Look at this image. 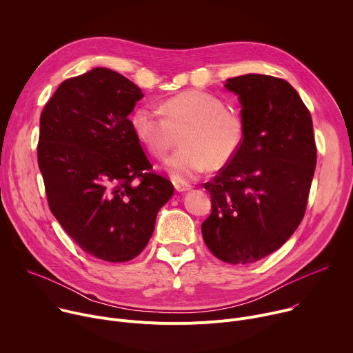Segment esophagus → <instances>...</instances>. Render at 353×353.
<instances>
[{
  "label": "esophagus",
  "mask_w": 353,
  "mask_h": 353,
  "mask_svg": "<svg viewBox=\"0 0 353 353\" xmlns=\"http://www.w3.org/2000/svg\"><path fill=\"white\" fill-rule=\"evenodd\" d=\"M174 188H176V191H179V192H185V191L191 190V185L183 184V183H174Z\"/></svg>",
  "instance_id": "34e87169"
}]
</instances>
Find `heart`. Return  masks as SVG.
Returning a JSON list of instances; mask_svg holds the SVG:
<instances>
[{
    "instance_id": "1",
    "label": "heart",
    "mask_w": 353,
    "mask_h": 353,
    "mask_svg": "<svg viewBox=\"0 0 353 353\" xmlns=\"http://www.w3.org/2000/svg\"><path fill=\"white\" fill-rule=\"evenodd\" d=\"M162 112L165 116L150 108H138L130 124L137 139L158 158L177 143L180 134L183 146L166 162V170L176 183L195 180L210 165H228L243 145V119L226 109L215 94L185 90L168 99Z\"/></svg>"
}]
</instances>
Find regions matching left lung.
<instances>
[{
  "instance_id": "left-lung-1",
  "label": "left lung",
  "mask_w": 353,
  "mask_h": 353,
  "mask_svg": "<svg viewBox=\"0 0 353 353\" xmlns=\"http://www.w3.org/2000/svg\"><path fill=\"white\" fill-rule=\"evenodd\" d=\"M225 86L239 96L244 139L204 184L212 212L201 232L216 259L248 264L274 253L303 219L317 148L310 112L285 79L247 74Z\"/></svg>"
}]
</instances>
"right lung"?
I'll return each instance as SVG.
<instances>
[{"label":"right lung","instance_id":"1","mask_svg":"<svg viewBox=\"0 0 353 353\" xmlns=\"http://www.w3.org/2000/svg\"><path fill=\"white\" fill-rule=\"evenodd\" d=\"M142 90L108 68L65 79L40 116L50 211L85 253L124 263L146 247L173 184L152 172L128 114Z\"/></svg>","mask_w":353,"mask_h":353}]
</instances>
